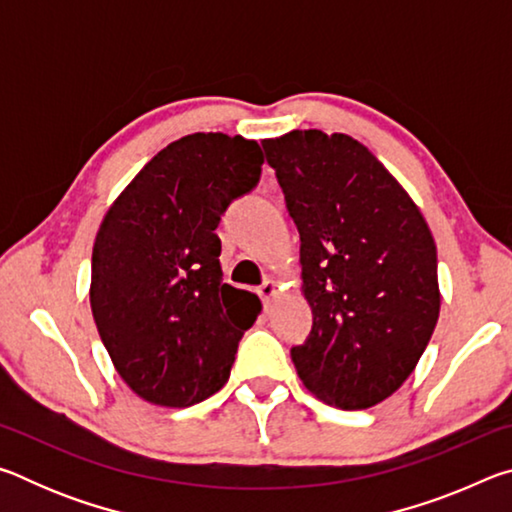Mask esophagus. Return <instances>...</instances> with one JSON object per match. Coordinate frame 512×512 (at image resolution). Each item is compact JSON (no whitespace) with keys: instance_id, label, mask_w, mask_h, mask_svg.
I'll return each mask as SVG.
<instances>
[{"instance_id":"esophagus-1","label":"esophagus","mask_w":512,"mask_h":512,"mask_svg":"<svg viewBox=\"0 0 512 512\" xmlns=\"http://www.w3.org/2000/svg\"><path fill=\"white\" fill-rule=\"evenodd\" d=\"M257 293H259V298L264 300V305L268 307V305H271V302H273V298L277 296V282L271 280V277H268V280H264L262 287L257 289Z\"/></svg>"}]
</instances>
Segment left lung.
I'll use <instances>...</instances> for the list:
<instances>
[{"label": "left lung", "mask_w": 512, "mask_h": 512, "mask_svg": "<svg viewBox=\"0 0 512 512\" xmlns=\"http://www.w3.org/2000/svg\"><path fill=\"white\" fill-rule=\"evenodd\" d=\"M262 146L298 225L314 314L293 366L325 404L370 409L409 379L436 329V241L406 189L354 137L311 128Z\"/></svg>", "instance_id": "8db88e82"}]
</instances>
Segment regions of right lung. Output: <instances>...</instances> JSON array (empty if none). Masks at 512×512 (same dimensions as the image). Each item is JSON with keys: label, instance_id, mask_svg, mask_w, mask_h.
Listing matches in <instances>:
<instances>
[{"label": "right lung", "instance_id": "add662e5", "mask_svg": "<svg viewBox=\"0 0 512 512\" xmlns=\"http://www.w3.org/2000/svg\"><path fill=\"white\" fill-rule=\"evenodd\" d=\"M262 164L255 140L185 135L153 155L103 216L90 307L112 366L144 402L185 409L230 377L262 302L223 282L214 230L257 185Z\"/></svg>", "mask_w": 512, "mask_h": 512}]
</instances>
